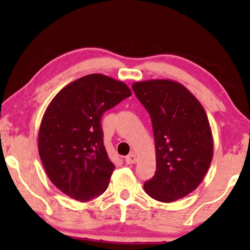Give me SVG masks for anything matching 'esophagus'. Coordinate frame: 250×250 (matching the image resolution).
<instances>
[{"label":"esophagus","instance_id":"34e87169","mask_svg":"<svg viewBox=\"0 0 250 250\" xmlns=\"http://www.w3.org/2000/svg\"><path fill=\"white\" fill-rule=\"evenodd\" d=\"M125 162H126V164H128V165H132V164H135V163H136V156L134 155V153H131V155L126 156Z\"/></svg>","mask_w":250,"mask_h":250}]
</instances>
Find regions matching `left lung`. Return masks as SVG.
<instances>
[{
	"instance_id": "1",
	"label": "left lung",
	"mask_w": 250,
	"mask_h": 250,
	"mask_svg": "<svg viewBox=\"0 0 250 250\" xmlns=\"http://www.w3.org/2000/svg\"><path fill=\"white\" fill-rule=\"evenodd\" d=\"M149 112L156 145V173L145 183L153 199L172 203L201 183L213 159V135L205 109L182 84L170 80L132 85Z\"/></svg>"
}]
</instances>
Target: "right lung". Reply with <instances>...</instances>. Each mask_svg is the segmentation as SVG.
<instances>
[{
  "mask_svg": "<svg viewBox=\"0 0 250 250\" xmlns=\"http://www.w3.org/2000/svg\"><path fill=\"white\" fill-rule=\"evenodd\" d=\"M121 81L91 74L64 86L47 105L39 132V152L54 186L78 201L107 190L115 165L104 145L101 117L131 97Z\"/></svg>",
  "mask_w": 250,
  "mask_h": 250,
  "instance_id": "obj_1",
  "label": "right lung"
}]
</instances>
